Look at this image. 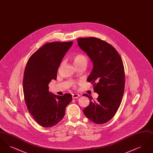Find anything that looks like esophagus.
<instances>
[{
  "mask_svg": "<svg viewBox=\"0 0 153 153\" xmlns=\"http://www.w3.org/2000/svg\"><path fill=\"white\" fill-rule=\"evenodd\" d=\"M80 96V95H78V94H73V95H72V98L74 99L79 98Z\"/></svg>",
  "mask_w": 153,
  "mask_h": 153,
  "instance_id": "1",
  "label": "esophagus"
}]
</instances>
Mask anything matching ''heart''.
<instances>
[{"label": "heart", "mask_w": 153, "mask_h": 153, "mask_svg": "<svg viewBox=\"0 0 153 153\" xmlns=\"http://www.w3.org/2000/svg\"><path fill=\"white\" fill-rule=\"evenodd\" d=\"M73 64L76 67L78 66L85 65H87L88 59L85 56L82 54L78 53L74 55L72 57Z\"/></svg>", "instance_id": "1"}]
</instances>
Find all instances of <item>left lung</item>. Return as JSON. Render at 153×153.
<instances>
[{"label":"left lung","mask_w":153,"mask_h":153,"mask_svg":"<svg viewBox=\"0 0 153 153\" xmlns=\"http://www.w3.org/2000/svg\"><path fill=\"white\" fill-rule=\"evenodd\" d=\"M77 41L93 62L94 68L87 81L99 95L96 100L84 95L91 100L84 114L95 123H107L115 116L123 96L125 73L122 59L111 45L99 38H80Z\"/></svg>","instance_id":"1"}]
</instances>
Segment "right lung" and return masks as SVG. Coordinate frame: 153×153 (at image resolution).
Instances as JSON below:
<instances>
[{
	"label": "right lung",
	"instance_id": "right-lung-1",
	"mask_svg": "<svg viewBox=\"0 0 153 153\" xmlns=\"http://www.w3.org/2000/svg\"><path fill=\"white\" fill-rule=\"evenodd\" d=\"M72 44V41L45 44L31 56L26 66L23 80L25 102L34 119L44 127L58 123L72 100L69 94L58 96L49 91V84L57 79L58 67Z\"/></svg>",
	"mask_w": 153,
	"mask_h": 153
}]
</instances>
